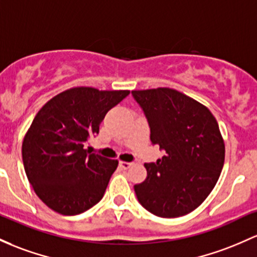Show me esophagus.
<instances>
[{"label": "esophagus", "mask_w": 257, "mask_h": 257, "mask_svg": "<svg viewBox=\"0 0 257 257\" xmlns=\"http://www.w3.org/2000/svg\"><path fill=\"white\" fill-rule=\"evenodd\" d=\"M132 166H133V162H124V161H120L119 162V167L122 168V170H128Z\"/></svg>", "instance_id": "1"}]
</instances>
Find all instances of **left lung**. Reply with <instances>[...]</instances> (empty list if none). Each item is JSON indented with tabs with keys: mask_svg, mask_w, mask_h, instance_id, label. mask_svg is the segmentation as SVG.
Wrapping results in <instances>:
<instances>
[{
	"mask_svg": "<svg viewBox=\"0 0 257 257\" xmlns=\"http://www.w3.org/2000/svg\"><path fill=\"white\" fill-rule=\"evenodd\" d=\"M150 126V139L166 156L145 163L148 177L134 185L149 212L165 218L188 215L215 188L224 163V142L206 106L170 87L134 90Z\"/></svg>",
	"mask_w": 257,
	"mask_h": 257,
	"instance_id": "1",
	"label": "left lung"
}]
</instances>
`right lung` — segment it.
Returning a JSON list of instances; mask_svg holds the SVG:
<instances>
[{
    "instance_id": "1",
    "label": "right lung",
    "mask_w": 257,
    "mask_h": 257,
    "mask_svg": "<svg viewBox=\"0 0 257 257\" xmlns=\"http://www.w3.org/2000/svg\"><path fill=\"white\" fill-rule=\"evenodd\" d=\"M129 90L79 86L56 95L34 118L22 145L24 170L42 202L64 216L85 212L105 194L118 166L86 150L90 137Z\"/></svg>"
}]
</instances>
